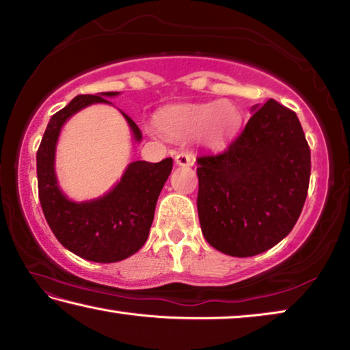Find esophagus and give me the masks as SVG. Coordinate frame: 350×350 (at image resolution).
I'll return each instance as SVG.
<instances>
[{"instance_id":"34e87169","label":"esophagus","mask_w":350,"mask_h":350,"mask_svg":"<svg viewBox=\"0 0 350 350\" xmlns=\"http://www.w3.org/2000/svg\"><path fill=\"white\" fill-rule=\"evenodd\" d=\"M174 161H176L177 165H179V167H189V165L194 163V159L191 157V154L187 152V151L177 152Z\"/></svg>"}]
</instances>
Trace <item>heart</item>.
<instances>
[{
	"label": "heart",
	"instance_id": "obj_1",
	"mask_svg": "<svg viewBox=\"0 0 350 350\" xmlns=\"http://www.w3.org/2000/svg\"><path fill=\"white\" fill-rule=\"evenodd\" d=\"M156 123L163 134L173 137H182L199 129L200 139L216 145L238 126L239 112L227 102L180 105L159 112Z\"/></svg>",
	"mask_w": 350,
	"mask_h": 350
}]
</instances>
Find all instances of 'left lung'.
Masks as SVG:
<instances>
[{
	"label": "left lung",
	"instance_id": "left-lung-1",
	"mask_svg": "<svg viewBox=\"0 0 350 350\" xmlns=\"http://www.w3.org/2000/svg\"><path fill=\"white\" fill-rule=\"evenodd\" d=\"M253 111L222 151L196 159L200 228L211 247L238 258L292 232L310 179V148L295 112L273 98Z\"/></svg>",
	"mask_w": 350,
	"mask_h": 350
}]
</instances>
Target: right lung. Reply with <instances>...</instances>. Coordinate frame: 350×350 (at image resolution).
I'll return each mask as SVG.
<instances>
[{
  "label": "right lung",
  "mask_w": 350,
  "mask_h": 350,
  "mask_svg": "<svg viewBox=\"0 0 350 350\" xmlns=\"http://www.w3.org/2000/svg\"><path fill=\"white\" fill-rule=\"evenodd\" d=\"M114 96L117 92H100L70 100L51 117L37 151L38 198L52 233L68 250L94 262H117L144 247L159 194L173 170L171 157L157 163L137 161L128 165L120 182L102 198L77 204L62 193L54 168L62 126L75 112L92 103H111L106 97ZM123 116L134 139L140 142L139 126L126 114Z\"/></svg>",
  "instance_id": "right-lung-1"
}]
</instances>
